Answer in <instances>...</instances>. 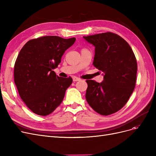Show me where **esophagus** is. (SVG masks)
Here are the masks:
<instances>
[{
    "label": "esophagus",
    "instance_id": "obj_1",
    "mask_svg": "<svg viewBox=\"0 0 156 156\" xmlns=\"http://www.w3.org/2000/svg\"><path fill=\"white\" fill-rule=\"evenodd\" d=\"M73 81L74 82H75V81H81V79L78 78V77H73Z\"/></svg>",
    "mask_w": 156,
    "mask_h": 156
}]
</instances>
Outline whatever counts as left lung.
I'll return each instance as SVG.
<instances>
[{
	"label": "left lung",
	"instance_id": "obj_1",
	"mask_svg": "<svg viewBox=\"0 0 156 156\" xmlns=\"http://www.w3.org/2000/svg\"><path fill=\"white\" fill-rule=\"evenodd\" d=\"M84 38L95 46L93 65L104 73L101 83L87 80L86 100L96 112L110 115L126 105L134 90L137 71L135 54L124 39L111 32Z\"/></svg>",
	"mask_w": 156,
	"mask_h": 156
}]
</instances>
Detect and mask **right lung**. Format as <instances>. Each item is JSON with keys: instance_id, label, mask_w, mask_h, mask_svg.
<instances>
[{"instance_id": "1", "label": "right lung", "mask_w": 156, "mask_h": 156, "mask_svg": "<svg viewBox=\"0 0 156 156\" xmlns=\"http://www.w3.org/2000/svg\"><path fill=\"white\" fill-rule=\"evenodd\" d=\"M75 40L41 36L27 41L21 49L14 65V81L21 100L35 114L48 115L62 103L73 79L58 77L53 69Z\"/></svg>"}]
</instances>
